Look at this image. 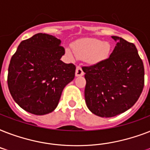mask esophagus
<instances>
[{"mask_svg": "<svg viewBox=\"0 0 150 150\" xmlns=\"http://www.w3.org/2000/svg\"><path fill=\"white\" fill-rule=\"evenodd\" d=\"M84 75V71H82V68L80 66H77L76 71H75V76H82Z\"/></svg>", "mask_w": 150, "mask_h": 150, "instance_id": "1", "label": "esophagus"}]
</instances>
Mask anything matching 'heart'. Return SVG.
Returning a JSON list of instances; mask_svg holds the SVG:
<instances>
[{"label": "heart", "mask_w": 150, "mask_h": 150, "mask_svg": "<svg viewBox=\"0 0 150 150\" xmlns=\"http://www.w3.org/2000/svg\"><path fill=\"white\" fill-rule=\"evenodd\" d=\"M110 47L107 42H103L96 39L80 40L72 44V51L67 48L66 54L71 59L74 57L85 59L89 64H94L104 61L109 55Z\"/></svg>", "instance_id": "heart-1"}]
</instances>
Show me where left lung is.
<instances>
[{"label": "left lung", "instance_id": "left-lung-1", "mask_svg": "<svg viewBox=\"0 0 150 150\" xmlns=\"http://www.w3.org/2000/svg\"><path fill=\"white\" fill-rule=\"evenodd\" d=\"M111 37L117 44L109 57L82 67L87 107L102 117H114L130 109L144 87V66L135 44L118 36Z\"/></svg>", "mask_w": 150, "mask_h": 150}]
</instances>
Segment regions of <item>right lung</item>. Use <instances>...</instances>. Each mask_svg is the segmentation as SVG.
Returning <instances> with one entry per match:
<instances>
[{"mask_svg": "<svg viewBox=\"0 0 150 150\" xmlns=\"http://www.w3.org/2000/svg\"><path fill=\"white\" fill-rule=\"evenodd\" d=\"M55 36L37 33L22 41L11 59L8 86L15 102L36 115L54 111L75 66L61 61L65 50Z\"/></svg>", "mask_w": 150, "mask_h": 150, "instance_id": "1", "label": "right lung"}]
</instances>
